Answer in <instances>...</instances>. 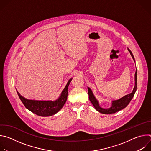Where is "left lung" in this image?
<instances>
[{"label":"left lung","mask_w":151,"mask_h":151,"mask_svg":"<svg viewBox=\"0 0 151 151\" xmlns=\"http://www.w3.org/2000/svg\"><path fill=\"white\" fill-rule=\"evenodd\" d=\"M128 50L129 52H130L132 57H133V60H134V56H133L132 51H130V50H129L128 48ZM134 61H135V60H134ZM137 86V72H136V73H135V85H134V87L133 88V91L130 94H127L119 99L113 100L112 103V106L109 107V108L104 109V108L101 107L99 104L98 101L95 98L91 90L89 87H88V95H89V99H90V101L91 102V103L93 104V105L94 106V107H95V109L100 113H101L103 114H115V113L122 110V109L125 108V107H127V106L129 104V103L130 102V101L133 99V97L136 91Z\"/></svg>","instance_id":"left-lung-1"}]
</instances>
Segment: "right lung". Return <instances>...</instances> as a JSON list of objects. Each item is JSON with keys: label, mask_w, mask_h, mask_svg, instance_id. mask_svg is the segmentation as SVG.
<instances>
[{"label": "right lung", "mask_w": 151, "mask_h": 151, "mask_svg": "<svg viewBox=\"0 0 151 151\" xmlns=\"http://www.w3.org/2000/svg\"><path fill=\"white\" fill-rule=\"evenodd\" d=\"M72 79V78L68 81L67 85L63 89L60 96L54 101L29 100L21 96L18 91L17 92L21 101L28 110L38 116H50L60 111L64 104H65L68 98V87Z\"/></svg>", "instance_id": "obj_1"}]
</instances>
